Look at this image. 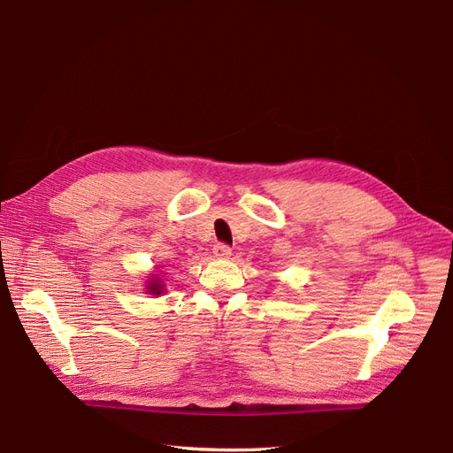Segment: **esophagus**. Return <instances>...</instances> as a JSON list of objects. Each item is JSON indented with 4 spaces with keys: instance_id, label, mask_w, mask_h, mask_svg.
I'll use <instances>...</instances> for the list:
<instances>
[{
    "instance_id": "obj_1",
    "label": "esophagus",
    "mask_w": 453,
    "mask_h": 453,
    "mask_svg": "<svg viewBox=\"0 0 453 453\" xmlns=\"http://www.w3.org/2000/svg\"><path fill=\"white\" fill-rule=\"evenodd\" d=\"M230 253H233V250H230L226 244H215L213 246V257H217V259H228Z\"/></svg>"
}]
</instances>
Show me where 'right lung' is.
<instances>
[{
  "instance_id": "obj_1",
  "label": "right lung",
  "mask_w": 453,
  "mask_h": 453,
  "mask_svg": "<svg viewBox=\"0 0 453 453\" xmlns=\"http://www.w3.org/2000/svg\"><path fill=\"white\" fill-rule=\"evenodd\" d=\"M165 292V284L159 274H150L148 284H146V294L151 296H161Z\"/></svg>"
}]
</instances>
